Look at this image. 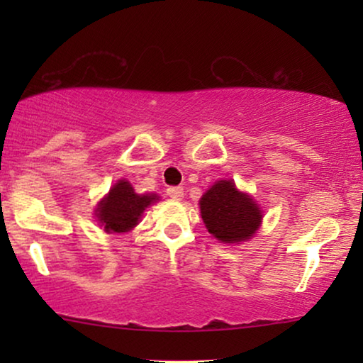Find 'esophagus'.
<instances>
[{
    "instance_id": "1",
    "label": "esophagus",
    "mask_w": 363,
    "mask_h": 363,
    "mask_svg": "<svg viewBox=\"0 0 363 363\" xmlns=\"http://www.w3.org/2000/svg\"><path fill=\"white\" fill-rule=\"evenodd\" d=\"M168 196L173 198V200H182L183 198V188L182 186H170L167 190Z\"/></svg>"
}]
</instances>
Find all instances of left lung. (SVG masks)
<instances>
[{
	"instance_id": "left-lung-1",
	"label": "left lung",
	"mask_w": 363,
	"mask_h": 363,
	"mask_svg": "<svg viewBox=\"0 0 363 363\" xmlns=\"http://www.w3.org/2000/svg\"><path fill=\"white\" fill-rule=\"evenodd\" d=\"M201 218L208 233L218 241L240 245L255 236L261 226V208L236 188L233 180H220L200 200Z\"/></svg>"
}]
</instances>
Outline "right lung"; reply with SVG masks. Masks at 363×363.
I'll return each instance as SVG.
<instances>
[{"label": "right lung", "instance_id": "obj_1", "mask_svg": "<svg viewBox=\"0 0 363 363\" xmlns=\"http://www.w3.org/2000/svg\"><path fill=\"white\" fill-rule=\"evenodd\" d=\"M155 201H158L155 193L138 195L127 180H118L99 201L97 221L107 233H128L138 225L145 208Z\"/></svg>", "mask_w": 363, "mask_h": 363}]
</instances>
